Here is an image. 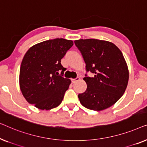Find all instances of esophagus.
Instances as JSON below:
<instances>
[{
	"label": "esophagus",
	"mask_w": 147,
	"mask_h": 147,
	"mask_svg": "<svg viewBox=\"0 0 147 147\" xmlns=\"http://www.w3.org/2000/svg\"><path fill=\"white\" fill-rule=\"evenodd\" d=\"M80 80V78L79 77H76V78H72V79H71L72 82H73V83L78 81V80Z\"/></svg>",
	"instance_id": "1"
}]
</instances>
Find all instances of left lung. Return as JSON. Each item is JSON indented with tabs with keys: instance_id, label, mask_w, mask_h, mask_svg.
Listing matches in <instances>:
<instances>
[{
	"instance_id": "left-lung-1",
	"label": "left lung",
	"mask_w": 147,
	"mask_h": 147,
	"mask_svg": "<svg viewBox=\"0 0 147 147\" xmlns=\"http://www.w3.org/2000/svg\"><path fill=\"white\" fill-rule=\"evenodd\" d=\"M86 63L83 78L87 88L78 94L82 106L93 111H102L112 106L123 96L127 88L129 73L121 50L113 42L98 39L74 40Z\"/></svg>"
}]
</instances>
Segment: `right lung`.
Returning <instances> with one entry per match:
<instances>
[{
    "instance_id": "1",
    "label": "right lung",
    "mask_w": 147,
    "mask_h": 147,
    "mask_svg": "<svg viewBox=\"0 0 147 147\" xmlns=\"http://www.w3.org/2000/svg\"><path fill=\"white\" fill-rule=\"evenodd\" d=\"M73 45L72 40L55 38L38 43L27 51L20 65L19 84L28 103L41 110H50L61 104L71 83L69 78L63 77L65 69L61 62Z\"/></svg>"
}]
</instances>
